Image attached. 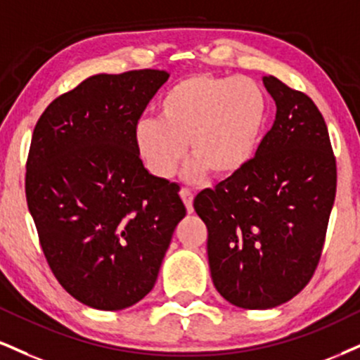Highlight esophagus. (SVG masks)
<instances>
[{"label":"esophagus","instance_id":"esophagus-1","mask_svg":"<svg viewBox=\"0 0 360 360\" xmlns=\"http://www.w3.org/2000/svg\"><path fill=\"white\" fill-rule=\"evenodd\" d=\"M179 196H181V199H183V201H184L186 210H188V213H193V199H194L193 193L189 191V189L183 188V189H181V191H179Z\"/></svg>","mask_w":360,"mask_h":360}]
</instances>
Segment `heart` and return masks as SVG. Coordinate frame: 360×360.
I'll use <instances>...</instances> for the list:
<instances>
[{
  "mask_svg": "<svg viewBox=\"0 0 360 360\" xmlns=\"http://www.w3.org/2000/svg\"><path fill=\"white\" fill-rule=\"evenodd\" d=\"M159 117H144L134 129V144L149 172L172 176L186 154V181L207 172L231 179L257 154L266 125L268 101L257 82L246 77L193 75L172 85L158 105Z\"/></svg>",
  "mask_w": 360,
  "mask_h": 360,
  "instance_id": "1",
  "label": "heart"
}]
</instances>
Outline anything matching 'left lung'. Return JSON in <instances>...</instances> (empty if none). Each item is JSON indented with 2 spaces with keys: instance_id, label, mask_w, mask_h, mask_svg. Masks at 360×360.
Instances as JSON below:
<instances>
[{
  "instance_id": "8db88e82",
  "label": "left lung",
  "mask_w": 360,
  "mask_h": 360,
  "mask_svg": "<svg viewBox=\"0 0 360 360\" xmlns=\"http://www.w3.org/2000/svg\"><path fill=\"white\" fill-rule=\"evenodd\" d=\"M276 115L241 174L205 189L194 210L207 228L216 290L229 304L274 309L309 283L322 255L337 169L326 120L310 97L263 77Z\"/></svg>"
}]
</instances>
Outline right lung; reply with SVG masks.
<instances>
[{"mask_svg": "<svg viewBox=\"0 0 360 360\" xmlns=\"http://www.w3.org/2000/svg\"><path fill=\"white\" fill-rule=\"evenodd\" d=\"M166 70L97 73L46 107L33 131L27 201L46 262L73 298L122 310L154 287L179 188L150 174L134 129Z\"/></svg>", "mask_w": 360, "mask_h": 360, "instance_id": "add662e5", "label": "right lung"}]
</instances>
